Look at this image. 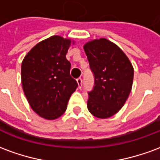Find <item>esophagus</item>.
<instances>
[{
  "instance_id": "34e87169",
  "label": "esophagus",
  "mask_w": 160,
  "mask_h": 160,
  "mask_svg": "<svg viewBox=\"0 0 160 160\" xmlns=\"http://www.w3.org/2000/svg\"><path fill=\"white\" fill-rule=\"evenodd\" d=\"M77 84H78V87L79 88H81V87H82V80H81V78H79V79H77Z\"/></svg>"
}]
</instances>
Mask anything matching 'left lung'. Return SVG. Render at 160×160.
<instances>
[{"instance_id": "1", "label": "left lung", "mask_w": 160, "mask_h": 160, "mask_svg": "<svg viewBox=\"0 0 160 160\" xmlns=\"http://www.w3.org/2000/svg\"><path fill=\"white\" fill-rule=\"evenodd\" d=\"M95 83L88 92L87 108L101 119L120 111L130 93L134 68L125 53L106 38L91 40L83 46Z\"/></svg>"}]
</instances>
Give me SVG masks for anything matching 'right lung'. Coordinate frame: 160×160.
Returning <instances> with one entry per match:
<instances>
[{"mask_svg":"<svg viewBox=\"0 0 160 160\" xmlns=\"http://www.w3.org/2000/svg\"><path fill=\"white\" fill-rule=\"evenodd\" d=\"M71 38L51 36L37 43L24 57L21 83L30 106L46 120H54L65 112L76 80L70 76L71 64L66 54Z\"/></svg>","mask_w":160,"mask_h":160,"instance_id":"add662e5","label":"right lung"}]
</instances>
